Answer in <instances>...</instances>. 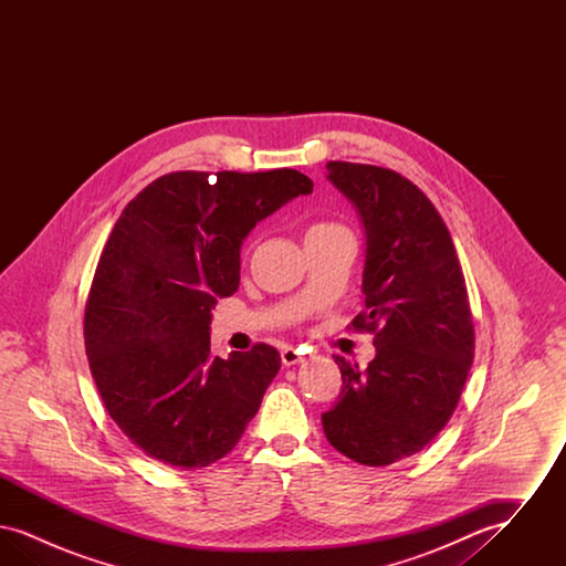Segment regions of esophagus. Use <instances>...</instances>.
I'll return each mask as SVG.
<instances>
[{"instance_id":"obj_1","label":"esophagus","mask_w":566,"mask_h":566,"mask_svg":"<svg viewBox=\"0 0 566 566\" xmlns=\"http://www.w3.org/2000/svg\"><path fill=\"white\" fill-rule=\"evenodd\" d=\"M280 356H282V363H284L286 367H293V365H298V363L305 360V354L301 350H296V348H284Z\"/></svg>"}]
</instances>
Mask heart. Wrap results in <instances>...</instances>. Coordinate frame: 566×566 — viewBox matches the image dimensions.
<instances>
[{
	"instance_id": "b5f03b06",
	"label": "heart",
	"mask_w": 566,
	"mask_h": 566,
	"mask_svg": "<svg viewBox=\"0 0 566 566\" xmlns=\"http://www.w3.org/2000/svg\"><path fill=\"white\" fill-rule=\"evenodd\" d=\"M335 227H337V224H328V222H318V224L310 227L307 235H312V233H321V231H328V229H335Z\"/></svg>"
}]
</instances>
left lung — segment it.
Here are the masks:
<instances>
[{"label":"left lung","mask_w":566,"mask_h":566,"mask_svg":"<svg viewBox=\"0 0 566 566\" xmlns=\"http://www.w3.org/2000/svg\"><path fill=\"white\" fill-rule=\"evenodd\" d=\"M365 229L363 296L352 326L376 333V358L360 369L335 356L337 405L323 413L328 443L367 467L420 452L457 409L475 333L457 250L429 197L376 165L326 163Z\"/></svg>","instance_id":"obj_1"}]
</instances>
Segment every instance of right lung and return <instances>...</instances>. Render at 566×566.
Instances as JSON below:
<instances>
[{"label":"right lung","instance_id":"right-lung-1","mask_svg":"<svg viewBox=\"0 0 566 566\" xmlns=\"http://www.w3.org/2000/svg\"><path fill=\"white\" fill-rule=\"evenodd\" d=\"M312 189L296 169L176 171L116 220L86 301L84 346L109 418L146 457L199 469L242 439L280 354L256 344L214 356L212 310L238 291L256 222Z\"/></svg>","mask_w":566,"mask_h":566}]
</instances>
